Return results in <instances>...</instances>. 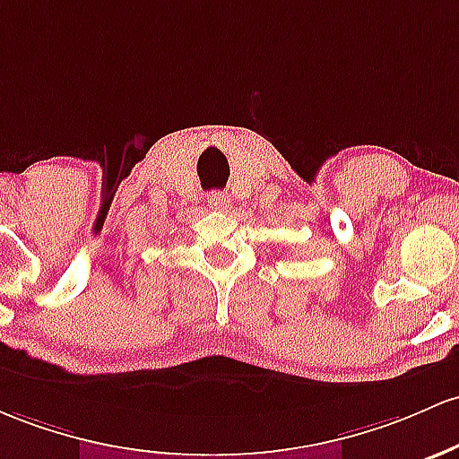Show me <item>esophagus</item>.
Listing matches in <instances>:
<instances>
[{
	"label": "esophagus",
	"instance_id": "1",
	"mask_svg": "<svg viewBox=\"0 0 459 459\" xmlns=\"http://www.w3.org/2000/svg\"><path fill=\"white\" fill-rule=\"evenodd\" d=\"M206 203H209V209L213 211H229L230 195L224 194V191H211V194L206 195Z\"/></svg>",
	"mask_w": 459,
	"mask_h": 459
}]
</instances>
